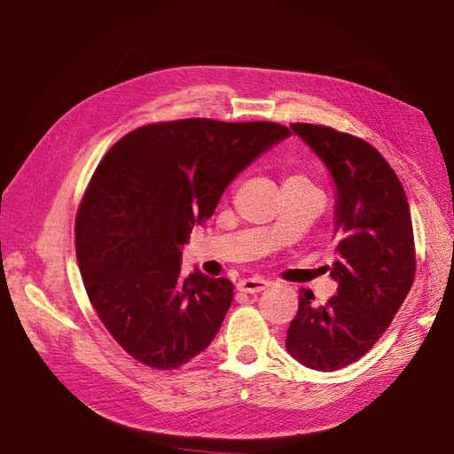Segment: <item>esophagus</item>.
<instances>
[{
	"instance_id": "esophagus-1",
	"label": "esophagus",
	"mask_w": 454,
	"mask_h": 454,
	"mask_svg": "<svg viewBox=\"0 0 454 454\" xmlns=\"http://www.w3.org/2000/svg\"><path fill=\"white\" fill-rule=\"evenodd\" d=\"M238 291L239 293H246V294H255V293H262L269 286V281L262 277H252V278H242L238 285Z\"/></svg>"
}]
</instances>
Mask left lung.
<instances>
[{
  "label": "left lung",
  "instance_id": "obj_1",
  "mask_svg": "<svg viewBox=\"0 0 454 454\" xmlns=\"http://www.w3.org/2000/svg\"><path fill=\"white\" fill-rule=\"evenodd\" d=\"M335 185L332 278L337 294L324 306L301 291L288 325L286 351L314 371L355 363L387 332L416 277L410 205L380 152L351 134L322 124H291Z\"/></svg>",
  "mask_w": 454,
  "mask_h": 454
}]
</instances>
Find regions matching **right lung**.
Wrapping results in <instances>:
<instances>
[{
	"instance_id": "add662e5",
	"label": "right lung",
	"mask_w": 454,
	"mask_h": 454,
	"mask_svg": "<svg viewBox=\"0 0 454 454\" xmlns=\"http://www.w3.org/2000/svg\"><path fill=\"white\" fill-rule=\"evenodd\" d=\"M288 137L277 122H156L101 160L75 218V255L99 320L134 359L171 371L215 340L234 286L199 269L183 275L181 246L230 183Z\"/></svg>"
}]
</instances>
